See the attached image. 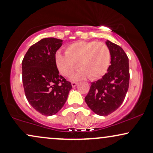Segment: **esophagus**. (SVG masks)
<instances>
[{
    "label": "esophagus",
    "mask_w": 153,
    "mask_h": 153,
    "mask_svg": "<svg viewBox=\"0 0 153 153\" xmlns=\"http://www.w3.org/2000/svg\"><path fill=\"white\" fill-rule=\"evenodd\" d=\"M72 86L73 87H75V86H76L77 85H78V82H72Z\"/></svg>",
    "instance_id": "1"
}]
</instances>
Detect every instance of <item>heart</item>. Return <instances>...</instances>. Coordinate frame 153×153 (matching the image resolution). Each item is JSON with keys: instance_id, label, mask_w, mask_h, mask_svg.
<instances>
[{"instance_id": "1", "label": "heart", "mask_w": 153, "mask_h": 153, "mask_svg": "<svg viewBox=\"0 0 153 153\" xmlns=\"http://www.w3.org/2000/svg\"><path fill=\"white\" fill-rule=\"evenodd\" d=\"M65 53H56V65L61 74L70 76L79 64L81 70L73 75V80H81L87 77L96 80L105 75L109 67L110 50L106 44L101 42H78L67 47Z\"/></svg>"}]
</instances>
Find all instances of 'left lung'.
<instances>
[{"mask_svg":"<svg viewBox=\"0 0 153 153\" xmlns=\"http://www.w3.org/2000/svg\"><path fill=\"white\" fill-rule=\"evenodd\" d=\"M111 53V65L102 78L93 82L85 103L100 116H108L116 111L125 99L129 83V59L119 45L107 41Z\"/></svg>","mask_w":153,"mask_h":153,"instance_id":"8db88e82","label":"left lung"}]
</instances>
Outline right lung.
Segmentation results:
<instances>
[{"label":"right lung","mask_w":153,"mask_h":153,"mask_svg":"<svg viewBox=\"0 0 153 153\" xmlns=\"http://www.w3.org/2000/svg\"><path fill=\"white\" fill-rule=\"evenodd\" d=\"M62 40L44 38L31 45L22 60V81L28 102L41 114H57L66 102L71 82L59 75L55 54Z\"/></svg>","instance_id":"obj_1"}]
</instances>
